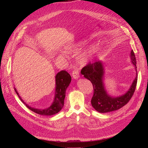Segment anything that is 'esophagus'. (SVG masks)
I'll use <instances>...</instances> for the list:
<instances>
[{
  "label": "esophagus",
  "mask_w": 148,
  "mask_h": 148,
  "mask_svg": "<svg viewBox=\"0 0 148 148\" xmlns=\"http://www.w3.org/2000/svg\"><path fill=\"white\" fill-rule=\"evenodd\" d=\"M73 77L75 79H77L79 77V72L77 69H74L72 72Z\"/></svg>",
  "instance_id": "1"
}]
</instances>
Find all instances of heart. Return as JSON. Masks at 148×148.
<instances>
[{"label":"heart","instance_id":"1","mask_svg":"<svg viewBox=\"0 0 148 148\" xmlns=\"http://www.w3.org/2000/svg\"><path fill=\"white\" fill-rule=\"evenodd\" d=\"M91 51H89V52H84V53H83L82 54H80L79 58H78V59H79V61L80 64H84L85 63V62H86L90 55H91Z\"/></svg>","mask_w":148,"mask_h":148}]
</instances>
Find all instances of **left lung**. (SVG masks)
<instances>
[{
  "instance_id": "obj_1",
  "label": "left lung",
  "mask_w": 148,
  "mask_h": 148,
  "mask_svg": "<svg viewBox=\"0 0 148 148\" xmlns=\"http://www.w3.org/2000/svg\"><path fill=\"white\" fill-rule=\"evenodd\" d=\"M132 63L136 67V59L133 50L131 52ZM104 68L101 61L89 63L81 70V74L89 80L94 88V94L91 99V104L99 113H107L118 110L126 105L133 97L137 82V76L126 94L119 97H112L108 95L104 89L103 82Z\"/></svg>"
}]
</instances>
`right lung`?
Wrapping results in <instances>:
<instances>
[{"instance_id":"1","label":"right lung","mask_w":148,"mask_h":148,"mask_svg":"<svg viewBox=\"0 0 148 148\" xmlns=\"http://www.w3.org/2000/svg\"><path fill=\"white\" fill-rule=\"evenodd\" d=\"M71 81V77L69 74L65 71H62L59 72L56 75V92H55V98H54V101L51 106L44 110L37 109L34 108L27 106L23 101L21 99L20 97L19 96L16 89L14 88L15 92L18 95L19 98L24 103L26 106L32 112L41 115H46V116H51L58 113L60 111L64 105V99L65 97L66 90L68 87L69 84Z\"/></svg>"}]
</instances>
